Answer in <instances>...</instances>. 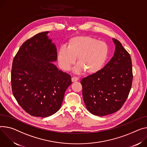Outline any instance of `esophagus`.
<instances>
[{"instance_id": "esophagus-1", "label": "esophagus", "mask_w": 147, "mask_h": 147, "mask_svg": "<svg viewBox=\"0 0 147 147\" xmlns=\"http://www.w3.org/2000/svg\"><path fill=\"white\" fill-rule=\"evenodd\" d=\"M78 80V78L77 77H73L71 78V81L72 82H76Z\"/></svg>"}]
</instances>
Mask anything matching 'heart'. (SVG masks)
Wrapping results in <instances>:
<instances>
[{
  "mask_svg": "<svg viewBox=\"0 0 147 147\" xmlns=\"http://www.w3.org/2000/svg\"><path fill=\"white\" fill-rule=\"evenodd\" d=\"M109 52V46L105 42L91 36H77L69 39L67 47L60 48L57 59L61 69L69 71L77 57L78 63L74 72L77 74L85 70L86 73L91 74L102 68Z\"/></svg>",
  "mask_w": 147,
  "mask_h": 147,
  "instance_id": "heart-1",
  "label": "heart"
}]
</instances>
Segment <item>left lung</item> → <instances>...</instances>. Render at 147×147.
<instances>
[{"label":"left lung","instance_id":"obj_1","mask_svg":"<svg viewBox=\"0 0 147 147\" xmlns=\"http://www.w3.org/2000/svg\"><path fill=\"white\" fill-rule=\"evenodd\" d=\"M115 46L113 57L104 68L83 78V97L88 111L97 116L114 113L121 108L132 82L131 56L121 43L113 38Z\"/></svg>","mask_w":147,"mask_h":147}]
</instances>
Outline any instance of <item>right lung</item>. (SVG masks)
<instances>
[{
  "instance_id": "add662e5",
  "label": "right lung",
  "mask_w": 147,
  "mask_h": 147,
  "mask_svg": "<svg viewBox=\"0 0 147 147\" xmlns=\"http://www.w3.org/2000/svg\"><path fill=\"white\" fill-rule=\"evenodd\" d=\"M49 32L38 33L26 40L13 59L11 73L13 94L30 115L47 117L60 109L71 76L53 63L57 49Z\"/></svg>"
}]
</instances>
